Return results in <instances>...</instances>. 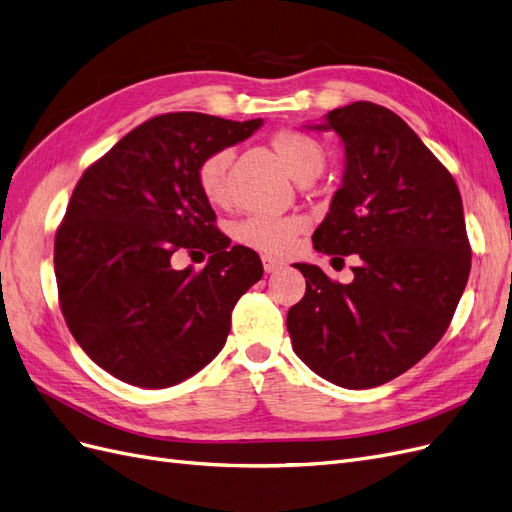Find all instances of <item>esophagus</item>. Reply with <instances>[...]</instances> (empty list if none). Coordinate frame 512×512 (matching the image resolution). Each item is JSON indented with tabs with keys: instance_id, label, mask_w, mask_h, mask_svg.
<instances>
[{
	"instance_id": "34e87169",
	"label": "esophagus",
	"mask_w": 512,
	"mask_h": 512,
	"mask_svg": "<svg viewBox=\"0 0 512 512\" xmlns=\"http://www.w3.org/2000/svg\"><path fill=\"white\" fill-rule=\"evenodd\" d=\"M262 267H265L267 273H275L284 267V262L277 258H271V256H262Z\"/></svg>"
}]
</instances>
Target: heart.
Segmentation results:
<instances>
[{"mask_svg": "<svg viewBox=\"0 0 512 512\" xmlns=\"http://www.w3.org/2000/svg\"><path fill=\"white\" fill-rule=\"evenodd\" d=\"M271 147L297 181H312L322 173L324 162H327L324 147L314 136L301 130L284 128L273 132ZM230 162L232 151L228 147H220L207 153L198 164V188L211 205H224L228 200ZM305 228L307 222L301 215H250L235 226V239L256 252L284 256Z\"/></svg>", "mask_w": 512, "mask_h": 512, "instance_id": "1", "label": "heart"}]
</instances>
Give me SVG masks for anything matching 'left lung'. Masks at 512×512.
Instances as JSON below:
<instances>
[{"instance_id":"8db88e82","label":"left lung","mask_w":512,"mask_h":512,"mask_svg":"<svg viewBox=\"0 0 512 512\" xmlns=\"http://www.w3.org/2000/svg\"><path fill=\"white\" fill-rule=\"evenodd\" d=\"M316 128L342 136L346 173L314 250L361 262L350 284L316 265H294L307 288L286 327L292 350L320 378L374 389L421 361L453 320L472 265L461 194L389 108L352 102Z\"/></svg>"}]
</instances>
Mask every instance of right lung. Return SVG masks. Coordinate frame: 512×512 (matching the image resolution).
<instances>
[{
    "instance_id": "right-lung-1",
    "label": "right lung",
    "mask_w": 512,
    "mask_h": 512,
    "mask_svg": "<svg viewBox=\"0 0 512 512\" xmlns=\"http://www.w3.org/2000/svg\"><path fill=\"white\" fill-rule=\"evenodd\" d=\"M262 119L166 113L128 132L76 183L55 235L61 314L96 365L164 389L211 363L232 309L262 277L250 247L232 245L198 188L207 153L252 136ZM177 251L211 253L177 272Z\"/></svg>"
}]
</instances>
